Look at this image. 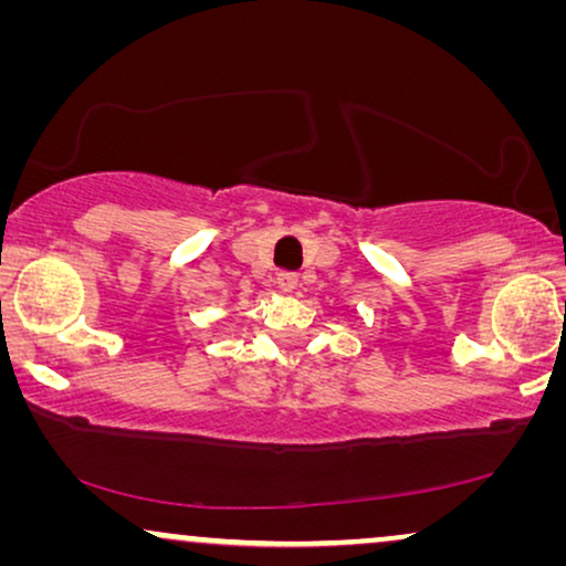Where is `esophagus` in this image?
Instances as JSON below:
<instances>
[{
	"instance_id": "34e87169",
	"label": "esophagus",
	"mask_w": 566,
	"mask_h": 566,
	"mask_svg": "<svg viewBox=\"0 0 566 566\" xmlns=\"http://www.w3.org/2000/svg\"><path fill=\"white\" fill-rule=\"evenodd\" d=\"M275 285H277V289H281V291L291 293V291L298 285V275L291 273V270H281V273L275 275Z\"/></svg>"
}]
</instances>
